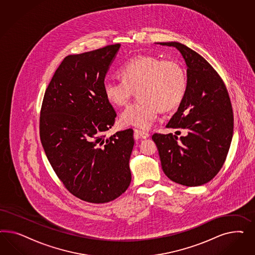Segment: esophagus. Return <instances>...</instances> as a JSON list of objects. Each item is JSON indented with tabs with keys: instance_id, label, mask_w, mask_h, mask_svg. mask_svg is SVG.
Here are the masks:
<instances>
[{
	"instance_id": "34e87169",
	"label": "esophagus",
	"mask_w": 255,
	"mask_h": 255,
	"mask_svg": "<svg viewBox=\"0 0 255 255\" xmlns=\"http://www.w3.org/2000/svg\"><path fill=\"white\" fill-rule=\"evenodd\" d=\"M134 133L136 135H139L141 138H147L149 136V133L147 131H141V130H137V129H134Z\"/></svg>"
}]
</instances>
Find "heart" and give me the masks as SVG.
Here are the masks:
<instances>
[{"mask_svg":"<svg viewBox=\"0 0 255 255\" xmlns=\"http://www.w3.org/2000/svg\"><path fill=\"white\" fill-rule=\"evenodd\" d=\"M123 80L107 78L103 92L107 100L116 106L126 105L133 90L138 100L124 109L121 123L141 129L154 124L161 110L178 108L187 89L185 70L175 60L149 54L131 58L120 69Z\"/></svg>","mask_w":255,"mask_h":255,"instance_id":"b5f03b06","label":"heart"}]
</instances>
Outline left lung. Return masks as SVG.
I'll return each mask as SVG.
<instances>
[{"mask_svg":"<svg viewBox=\"0 0 255 255\" xmlns=\"http://www.w3.org/2000/svg\"><path fill=\"white\" fill-rule=\"evenodd\" d=\"M174 46L187 65V89L167 128L185 129L186 136L155 132L162 171L181 185L208 183L223 167L234 130L231 101L222 77L201 55L178 42Z\"/></svg>","mask_w":255,"mask_h":255,"instance_id":"obj_1","label":"left lung"}]
</instances>
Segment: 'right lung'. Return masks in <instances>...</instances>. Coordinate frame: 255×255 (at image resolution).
<instances>
[{"mask_svg":"<svg viewBox=\"0 0 255 255\" xmlns=\"http://www.w3.org/2000/svg\"><path fill=\"white\" fill-rule=\"evenodd\" d=\"M120 46L66 56L40 111V139L56 175L73 195L94 204L116 199L131 183L132 129L106 137L117 114L103 83Z\"/></svg>","mask_w":255,"mask_h":255,"instance_id":"obj_1","label":"right lung"}]
</instances>
